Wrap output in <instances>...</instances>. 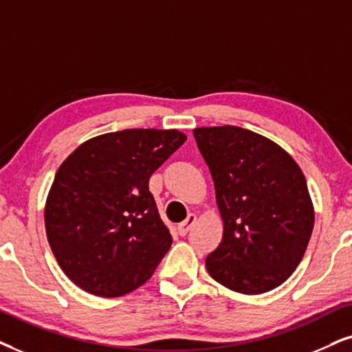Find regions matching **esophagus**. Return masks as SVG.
<instances>
[{
	"instance_id": "34e87169",
	"label": "esophagus",
	"mask_w": 352,
	"mask_h": 352,
	"mask_svg": "<svg viewBox=\"0 0 352 352\" xmlns=\"http://www.w3.org/2000/svg\"><path fill=\"white\" fill-rule=\"evenodd\" d=\"M195 222H197V216H195V214H188V217H186L184 222H180L179 228H177V229H179V234L182 235V237H185V235L188 234V230L193 228Z\"/></svg>"
}]
</instances>
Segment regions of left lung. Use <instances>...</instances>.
<instances>
[{
    "label": "left lung",
    "instance_id": "1",
    "mask_svg": "<svg viewBox=\"0 0 352 352\" xmlns=\"http://www.w3.org/2000/svg\"><path fill=\"white\" fill-rule=\"evenodd\" d=\"M216 190L224 234L209 253L214 281L240 294L281 286L304 256L314 229V203L304 173L287 151L245 128L193 130Z\"/></svg>",
    "mask_w": 352,
    "mask_h": 352
}]
</instances>
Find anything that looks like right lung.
Here are the masks:
<instances>
[{
    "instance_id": "1",
    "label": "right lung",
    "mask_w": 352,
    "mask_h": 352,
    "mask_svg": "<svg viewBox=\"0 0 352 352\" xmlns=\"http://www.w3.org/2000/svg\"><path fill=\"white\" fill-rule=\"evenodd\" d=\"M186 141L133 128L91 138L65 159L45 203V230L63 273L82 291L120 297L148 281L172 245L149 179Z\"/></svg>"
}]
</instances>
